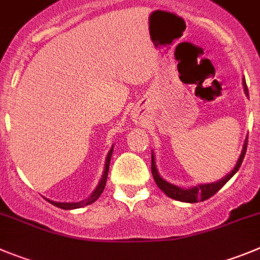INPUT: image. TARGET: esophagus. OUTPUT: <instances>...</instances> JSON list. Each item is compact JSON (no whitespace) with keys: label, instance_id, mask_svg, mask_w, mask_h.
Here are the masks:
<instances>
[{"label":"esophagus","instance_id":"34e87169","mask_svg":"<svg viewBox=\"0 0 260 260\" xmlns=\"http://www.w3.org/2000/svg\"><path fill=\"white\" fill-rule=\"evenodd\" d=\"M133 120H134V122L137 123H143V121H144V116H143V113L135 112V113H133Z\"/></svg>","mask_w":260,"mask_h":260}]
</instances>
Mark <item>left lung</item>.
<instances>
[{"label": "left lung", "instance_id": "8db88e82", "mask_svg": "<svg viewBox=\"0 0 260 260\" xmlns=\"http://www.w3.org/2000/svg\"><path fill=\"white\" fill-rule=\"evenodd\" d=\"M242 85H244L245 94L249 96V91H247V86H246V82H245V78L244 81H242ZM246 146H247V138L245 139L244 147H242V152L241 154H240L239 159H237V164H236V166L233 168V170L228 174L227 177H224L223 179L218 180V182L215 183L194 185V187L188 188V189L187 188H180V187H177V185L171 184V183L166 182V180H164L162 178L159 177V174L156 168V162H154L153 152H152V165H151L152 175H153L154 182H156V184L158 185L159 189L162 190L164 193H165L166 196L170 197V199H174V200H177V201H182V202H189V204L205 201V200H208L210 199L211 196H214V194H215L216 192H218V190L220 189V188H222L236 173H237V170H239L240 166H241L242 161H244L245 153H246Z\"/></svg>", "mask_w": 260, "mask_h": 260}]
</instances>
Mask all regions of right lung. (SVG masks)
I'll use <instances>...</instances> for the list:
<instances>
[{
	"label": "right lung",
	"instance_id": "1",
	"mask_svg": "<svg viewBox=\"0 0 260 260\" xmlns=\"http://www.w3.org/2000/svg\"><path fill=\"white\" fill-rule=\"evenodd\" d=\"M112 152H113V147H112L111 151L108 152V156H107L106 166H104V173H103V175H102L101 182H99L98 187L95 188V190H94V192H92L91 196H90L89 199L83 200V201H80V202H55V201H50V200H47V201H49L50 204L55 205L56 208L64 209V210H72V209H80V208H83V206H87V205H90V204H92V202L96 201V200L99 199V196H101V194H102V192H103V190H104V187H106L107 177H108V170H109V162H111V157H112Z\"/></svg>",
	"mask_w": 260,
	"mask_h": 260
}]
</instances>
